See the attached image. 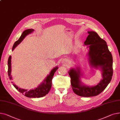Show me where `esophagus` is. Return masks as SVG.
I'll return each mask as SVG.
<instances>
[{
    "label": "esophagus",
    "instance_id": "34e87169",
    "mask_svg": "<svg viewBox=\"0 0 120 120\" xmlns=\"http://www.w3.org/2000/svg\"><path fill=\"white\" fill-rule=\"evenodd\" d=\"M61 63H62L63 64L66 65L67 64V61L66 60H62L61 61Z\"/></svg>",
    "mask_w": 120,
    "mask_h": 120
}]
</instances>
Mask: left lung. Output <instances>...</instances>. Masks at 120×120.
Here are the masks:
<instances>
[{
  "label": "left lung",
  "instance_id": "left-lung-1",
  "mask_svg": "<svg viewBox=\"0 0 120 120\" xmlns=\"http://www.w3.org/2000/svg\"><path fill=\"white\" fill-rule=\"evenodd\" d=\"M88 32L89 35L84 45L88 48V61L91 67L100 70L102 79L96 85L88 86L81 81L83 75L80 67L71 68L68 72L74 92L79 96L86 97L96 96L102 92L110 82L113 75V59L106 41L95 31Z\"/></svg>",
  "mask_w": 120,
  "mask_h": 120
}]
</instances>
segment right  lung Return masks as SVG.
<instances>
[{
    "label": "right lung",
    "instance_id": "add662e5",
    "mask_svg": "<svg viewBox=\"0 0 120 120\" xmlns=\"http://www.w3.org/2000/svg\"><path fill=\"white\" fill-rule=\"evenodd\" d=\"M34 31L33 29H27L23 31L21 36L19 38V39L15 41V44H14L12 48V51H13L15 48L26 37V35H29L31 33H32ZM11 56H10L8 61V75L10 78V80H12V77L11 75ZM58 69V66H56L54 67L49 73L48 75L45 77V79L44 80V81L42 82L40 85L35 89H31L29 90H27L21 89L16 86L15 84H14L12 82V85L15 87L16 89H17L20 93H22L25 96L29 97V98H39L43 97L46 95L50 91L51 86H52V80L53 79V75L57 71Z\"/></svg>",
    "mask_w": 120,
    "mask_h": 120
}]
</instances>
